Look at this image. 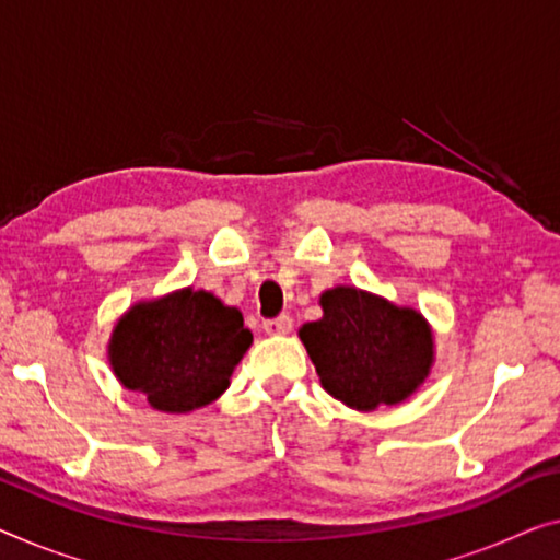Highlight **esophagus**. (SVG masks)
Wrapping results in <instances>:
<instances>
[{"label":"esophagus","mask_w":560,"mask_h":560,"mask_svg":"<svg viewBox=\"0 0 560 560\" xmlns=\"http://www.w3.org/2000/svg\"><path fill=\"white\" fill-rule=\"evenodd\" d=\"M291 327H294V324H291L289 314H281V316H277V319H266L264 322L266 334H289Z\"/></svg>","instance_id":"1"}]
</instances>
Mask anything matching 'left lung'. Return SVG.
<instances>
[{
    "label": "left lung",
    "mask_w": 560,
    "mask_h": 560,
    "mask_svg": "<svg viewBox=\"0 0 560 560\" xmlns=\"http://www.w3.org/2000/svg\"><path fill=\"white\" fill-rule=\"evenodd\" d=\"M319 304L324 316L304 324L299 339L331 397L370 412L402 402L422 385L435 339L420 312L354 287L324 291Z\"/></svg>",
    "instance_id": "8db88e82"
}]
</instances>
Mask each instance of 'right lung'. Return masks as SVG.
I'll return each instance as SVG.
<instances>
[{"instance_id":"add662e5","label":"right lung","mask_w":560,"mask_h":560,"mask_svg":"<svg viewBox=\"0 0 560 560\" xmlns=\"http://www.w3.org/2000/svg\"><path fill=\"white\" fill-rule=\"evenodd\" d=\"M252 341L236 306L188 287L130 306L115 324L107 357L122 387L143 392L158 412L180 415L229 389Z\"/></svg>"}]
</instances>
